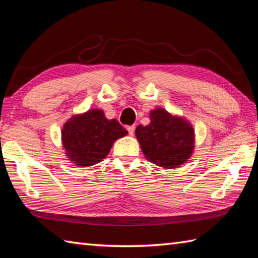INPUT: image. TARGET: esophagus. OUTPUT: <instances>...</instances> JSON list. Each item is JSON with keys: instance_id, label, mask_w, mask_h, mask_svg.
Wrapping results in <instances>:
<instances>
[{"instance_id": "esophagus-1", "label": "esophagus", "mask_w": 258, "mask_h": 258, "mask_svg": "<svg viewBox=\"0 0 258 258\" xmlns=\"http://www.w3.org/2000/svg\"><path fill=\"white\" fill-rule=\"evenodd\" d=\"M127 131H128V134L132 136L134 134V131H135V125L132 126H127Z\"/></svg>"}]
</instances>
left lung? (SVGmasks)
Returning a JSON list of instances; mask_svg holds the SVG:
<instances>
[{
    "mask_svg": "<svg viewBox=\"0 0 258 258\" xmlns=\"http://www.w3.org/2000/svg\"><path fill=\"white\" fill-rule=\"evenodd\" d=\"M150 124L139 125L135 135L146 160L164 168H176L194 151L195 132L182 116L158 107L150 112Z\"/></svg>",
    "mask_w": 258,
    "mask_h": 258,
    "instance_id": "1",
    "label": "left lung"
}]
</instances>
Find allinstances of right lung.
Listing matches in <instances>:
<instances>
[{"label": "right lung", "mask_w": 258, "mask_h": 258, "mask_svg": "<svg viewBox=\"0 0 258 258\" xmlns=\"http://www.w3.org/2000/svg\"><path fill=\"white\" fill-rule=\"evenodd\" d=\"M62 145L69 160L86 167L102 162L114 142L127 134L116 119H108L102 109L73 115L61 131Z\"/></svg>", "instance_id": "obj_1"}]
</instances>
